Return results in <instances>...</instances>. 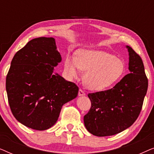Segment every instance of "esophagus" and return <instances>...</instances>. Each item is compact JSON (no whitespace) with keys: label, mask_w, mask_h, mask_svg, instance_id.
Listing matches in <instances>:
<instances>
[{"label":"esophagus","mask_w":154,"mask_h":154,"mask_svg":"<svg viewBox=\"0 0 154 154\" xmlns=\"http://www.w3.org/2000/svg\"><path fill=\"white\" fill-rule=\"evenodd\" d=\"M79 96H84V95H85V92H84L83 90L80 89L79 91Z\"/></svg>","instance_id":"obj_1"}]
</instances>
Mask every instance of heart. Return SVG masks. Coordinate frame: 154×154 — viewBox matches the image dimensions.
Returning a JSON list of instances; mask_svg holds the SVG:
<instances>
[{
  "label": "heart",
  "instance_id": "obj_1",
  "mask_svg": "<svg viewBox=\"0 0 154 154\" xmlns=\"http://www.w3.org/2000/svg\"><path fill=\"white\" fill-rule=\"evenodd\" d=\"M64 71L69 79L85 71L83 83L88 89L101 91L114 84L125 70L121 59L100 50H79L75 57L68 55L64 60Z\"/></svg>",
  "mask_w": 154,
  "mask_h": 154
}]
</instances>
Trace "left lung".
I'll list each match as a JSON object with an SVG mask.
<instances>
[{"instance_id":"obj_1","label":"left lung","mask_w":154,"mask_h":154,"mask_svg":"<svg viewBox=\"0 0 154 154\" xmlns=\"http://www.w3.org/2000/svg\"><path fill=\"white\" fill-rule=\"evenodd\" d=\"M128 69L111 89L88 94L91 108L84 116L86 129L93 135H114L130 127L137 119L148 88L142 59L130 46Z\"/></svg>"}]
</instances>
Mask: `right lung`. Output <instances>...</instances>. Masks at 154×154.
Returning <instances> with one entry per match:
<instances>
[{
	"mask_svg": "<svg viewBox=\"0 0 154 154\" xmlns=\"http://www.w3.org/2000/svg\"><path fill=\"white\" fill-rule=\"evenodd\" d=\"M62 61L54 38L29 41L17 52L6 77L12 113L23 125L45 130L56 123L64 104L76 97L79 87L54 68Z\"/></svg>",
	"mask_w": 154,
	"mask_h": 154,
	"instance_id": "obj_1",
	"label": "right lung"
}]
</instances>
